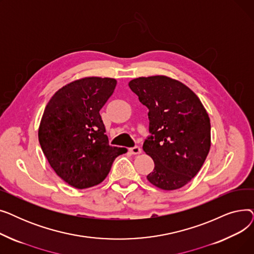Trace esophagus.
<instances>
[{
  "instance_id": "obj_1",
  "label": "esophagus",
  "mask_w": 254,
  "mask_h": 254,
  "mask_svg": "<svg viewBox=\"0 0 254 254\" xmlns=\"http://www.w3.org/2000/svg\"><path fill=\"white\" fill-rule=\"evenodd\" d=\"M129 150V152L131 153V154H140L141 153V148L139 147V146H135V147H131V148H129L128 149Z\"/></svg>"
}]
</instances>
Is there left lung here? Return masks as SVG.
<instances>
[{
    "instance_id": "1",
    "label": "left lung",
    "mask_w": 254,
    "mask_h": 254,
    "mask_svg": "<svg viewBox=\"0 0 254 254\" xmlns=\"http://www.w3.org/2000/svg\"><path fill=\"white\" fill-rule=\"evenodd\" d=\"M149 109L143 150L154 169L147 179L164 190L188 184L202 168L211 146L210 118L195 93L167 76L139 77L128 83Z\"/></svg>"
}]
</instances>
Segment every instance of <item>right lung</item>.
<instances>
[{
	"label": "right lung",
	"mask_w": 254,
	"mask_h": 254,
	"mask_svg": "<svg viewBox=\"0 0 254 254\" xmlns=\"http://www.w3.org/2000/svg\"><path fill=\"white\" fill-rule=\"evenodd\" d=\"M116 86L113 78L86 77L59 89L39 127V142L51 168L78 190L100 184L127 148L109 145L100 115Z\"/></svg>",
	"instance_id": "1"
}]
</instances>
